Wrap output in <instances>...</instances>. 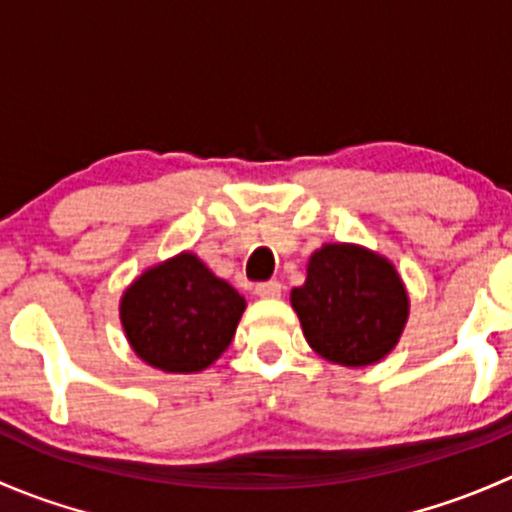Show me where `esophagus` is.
<instances>
[{
    "label": "esophagus",
    "instance_id": "esophagus-1",
    "mask_svg": "<svg viewBox=\"0 0 512 512\" xmlns=\"http://www.w3.org/2000/svg\"><path fill=\"white\" fill-rule=\"evenodd\" d=\"M282 287L280 282H275V280H270V282H260V285L255 287V294L257 297H262V299H277L282 294Z\"/></svg>",
    "mask_w": 512,
    "mask_h": 512
}]
</instances>
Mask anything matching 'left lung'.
<instances>
[{
	"label": "left lung",
	"instance_id": "left-lung-1",
	"mask_svg": "<svg viewBox=\"0 0 512 512\" xmlns=\"http://www.w3.org/2000/svg\"><path fill=\"white\" fill-rule=\"evenodd\" d=\"M292 307L309 347L342 366H369L399 342L409 294L386 257L359 245H324L309 257Z\"/></svg>",
	"mask_w": 512,
	"mask_h": 512
}]
</instances>
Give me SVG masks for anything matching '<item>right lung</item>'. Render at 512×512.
<instances>
[{"instance_id": "obj_1", "label": "right lung", "mask_w": 512, "mask_h": 512, "mask_svg": "<svg viewBox=\"0 0 512 512\" xmlns=\"http://www.w3.org/2000/svg\"><path fill=\"white\" fill-rule=\"evenodd\" d=\"M245 297L193 252L143 272L121 297V324L133 352L168 374L203 371L230 347Z\"/></svg>"}]
</instances>
